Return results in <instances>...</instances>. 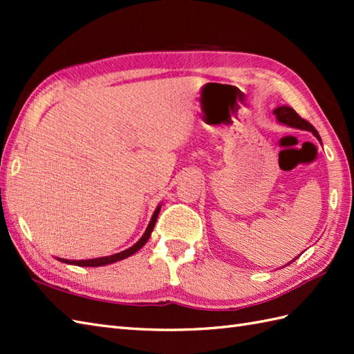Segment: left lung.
Returning <instances> with one entry per match:
<instances>
[{
    "label": "left lung",
    "instance_id": "left-lung-1",
    "mask_svg": "<svg viewBox=\"0 0 354 354\" xmlns=\"http://www.w3.org/2000/svg\"><path fill=\"white\" fill-rule=\"evenodd\" d=\"M274 115H277V120L280 123H284V124H288V126H290V127H297V129H304V131H310L315 137H317L319 141H321V138H319V133H318V131L315 129V127L307 122V120H304V118H301L299 117L295 111H293L292 108H289V106H280V108H277L275 111H274Z\"/></svg>",
    "mask_w": 354,
    "mask_h": 354
}]
</instances>
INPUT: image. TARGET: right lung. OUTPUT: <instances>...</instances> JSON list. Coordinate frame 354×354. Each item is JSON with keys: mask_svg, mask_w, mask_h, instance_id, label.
<instances>
[{"mask_svg": "<svg viewBox=\"0 0 354 354\" xmlns=\"http://www.w3.org/2000/svg\"><path fill=\"white\" fill-rule=\"evenodd\" d=\"M160 208H161V207H158V208L155 209V213H153V216H152V219H150V223L147 225V230H146L145 234H142V237L138 240V242L135 243L133 246H131L129 250L122 251V252L114 254V255H109V257H100V259H91V260H65V259H59V260L64 261V263H68V265L93 266V268H94V266L109 265V263H114V261H118V260H123V259H126V257H129V255L135 254V252H137V251L140 250V248H142V246L146 245V242L149 240L150 234H152V231H153L155 222H156V219H158V213H160Z\"/></svg>", "mask_w": 354, "mask_h": 354, "instance_id": "add662e5", "label": "right lung"}]
</instances>
